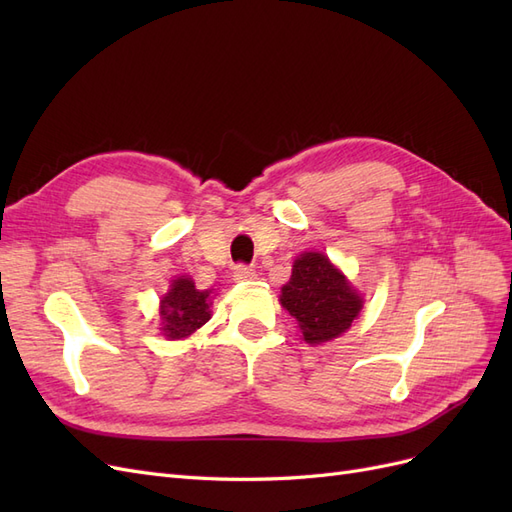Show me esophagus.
I'll use <instances>...</instances> for the list:
<instances>
[{"label":"esophagus","instance_id":"1","mask_svg":"<svg viewBox=\"0 0 512 512\" xmlns=\"http://www.w3.org/2000/svg\"><path fill=\"white\" fill-rule=\"evenodd\" d=\"M232 277H235V282H254L258 273L247 265H237L235 271H232Z\"/></svg>","mask_w":512,"mask_h":512}]
</instances>
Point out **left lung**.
Segmentation results:
<instances>
[{
  "label": "left lung",
  "mask_w": 512,
  "mask_h": 512,
  "mask_svg": "<svg viewBox=\"0 0 512 512\" xmlns=\"http://www.w3.org/2000/svg\"><path fill=\"white\" fill-rule=\"evenodd\" d=\"M280 303L292 318H297L303 339L312 346L346 333L363 309L361 294L320 252H303L294 260Z\"/></svg>",
  "instance_id": "obj_1"
}]
</instances>
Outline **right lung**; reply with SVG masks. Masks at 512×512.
I'll list each match as a JSON object with an SVG mask.
<instances>
[{"label":"right lung","mask_w":512,"mask_h":512,"mask_svg":"<svg viewBox=\"0 0 512 512\" xmlns=\"http://www.w3.org/2000/svg\"><path fill=\"white\" fill-rule=\"evenodd\" d=\"M209 294L211 290H198L192 277H177L160 301L162 333L168 339H183L203 327L211 318Z\"/></svg>","instance_id":"obj_1"}]
</instances>
